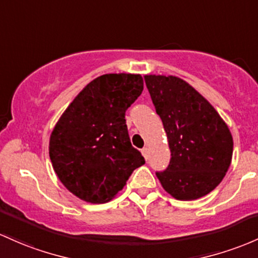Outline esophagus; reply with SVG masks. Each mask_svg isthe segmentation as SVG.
I'll return each instance as SVG.
<instances>
[{"label": "esophagus", "mask_w": 258, "mask_h": 258, "mask_svg": "<svg viewBox=\"0 0 258 258\" xmlns=\"http://www.w3.org/2000/svg\"><path fill=\"white\" fill-rule=\"evenodd\" d=\"M142 154H143V157H144V159H148V148H147V147H144V148L142 149Z\"/></svg>", "instance_id": "34e87169"}]
</instances>
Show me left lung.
I'll use <instances>...</instances> for the list:
<instances>
[{
	"label": "left lung",
	"mask_w": 258,
	"mask_h": 258,
	"mask_svg": "<svg viewBox=\"0 0 258 258\" xmlns=\"http://www.w3.org/2000/svg\"><path fill=\"white\" fill-rule=\"evenodd\" d=\"M171 152L157 177L180 201L206 196L222 182L233 158V136L217 110L187 82L175 76H144Z\"/></svg>",
	"instance_id": "1"
}]
</instances>
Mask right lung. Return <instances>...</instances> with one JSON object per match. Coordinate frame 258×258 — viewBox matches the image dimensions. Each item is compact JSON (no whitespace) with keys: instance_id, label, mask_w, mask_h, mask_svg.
Segmentation results:
<instances>
[{"instance_id":"right-lung-1","label":"right lung","mask_w":258,"mask_h":258,"mask_svg":"<svg viewBox=\"0 0 258 258\" xmlns=\"http://www.w3.org/2000/svg\"><path fill=\"white\" fill-rule=\"evenodd\" d=\"M143 78L109 73L93 79L64 110L50 136L52 168L63 186L89 203L111 201L146 161L134 148L124 112Z\"/></svg>"}]
</instances>
